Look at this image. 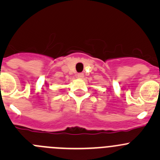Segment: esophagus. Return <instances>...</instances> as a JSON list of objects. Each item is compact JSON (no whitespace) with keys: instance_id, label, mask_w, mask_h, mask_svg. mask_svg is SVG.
Returning a JSON list of instances; mask_svg holds the SVG:
<instances>
[{"instance_id":"34e87169","label":"esophagus","mask_w":160,"mask_h":160,"mask_svg":"<svg viewBox=\"0 0 160 160\" xmlns=\"http://www.w3.org/2000/svg\"><path fill=\"white\" fill-rule=\"evenodd\" d=\"M83 73H82V72H80V73L77 74V77H78L79 79H83Z\"/></svg>"}]
</instances>
